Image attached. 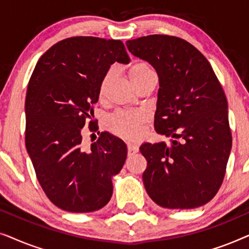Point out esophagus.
<instances>
[{
	"label": "esophagus",
	"mask_w": 249,
	"mask_h": 249,
	"mask_svg": "<svg viewBox=\"0 0 249 249\" xmlns=\"http://www.w3.org/2000/svg\"><path fill=\"white\" fill-rule=\"evenodd\" d=\"M127 148H128V154L129 155H132V154H135V153L138 152V147L136 145L128 144L127 145Z\"/></svg>",
	"instance_id": "esophagus-1"
}]
</instances>
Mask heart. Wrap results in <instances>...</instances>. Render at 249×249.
Masks as SVG:
<instances>
[{
  "label": "heart",
  "mask_w": 249,
  "mask_h": 249,
  "mask_svg": "<svg viewBox=\"0 0 249 249\" xmlns=\"http://www.w3.org/2000/svg\"><path fill=\"white\" fill-rule=\"evenodd\" d=\"M127 74L132 85L137 88L144 86L148 83L156 81L158 83V72L148 62L141 61L131 64L128 68ZM113 77V71L110 70L105 73L100 85V98H103L108 84ZM145 122V117L139 111H117L110 115L107 120V128L112 134L118 137L127 139V141H134L141 135L142 125Z\"/></svg>",
  "instance_id": "heart-1"
}]
</instances>
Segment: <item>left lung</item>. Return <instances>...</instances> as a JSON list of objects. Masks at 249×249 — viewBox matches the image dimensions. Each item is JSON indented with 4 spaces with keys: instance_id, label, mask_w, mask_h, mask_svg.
I'll return each instance as SVG.
<instances>
[{
    "instance_id": "8db88e82",
    "label": "left lung",
    "mask_w": 249,
    "mask_h": 249,
    "mask_svg": "<svg viewBox=\"0 0 249 249\" xmlns=\"http://www.w3.org/2000/svg\"><path fill=\"white\" fill-rule=\"evenodd\" d=\"M127 47L155 68L154 128L175 138L139 148L147 161L146 192L165 209L202 206L219 192L232 145L223 88L206 57L185 39L148 35L127 40Z\"/></svg>"
}]
</instances>
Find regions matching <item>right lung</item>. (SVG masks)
<instances>
[{
    "label": "right lung",
    "mask_w": 249,
    "mask_h": 249,
    "mask_svg": "<svg viewBox=\"0 0 249 249\" xmlns=\"http://www.w3.org/2000/svg\"><path fill=\"white\" fill-rule=\"evenodd\" d=\"M115 61L129 63L121 40L77 36L60 40L40 56L26 95L27 152L37 180L54 205L72 213L94 212L111 199V177L127 158L121 139L98 131L94 107L101 81ZM99 139L82 144V127Z\"/></svg>",
    "instance_id": "1"
}]
</instances>
